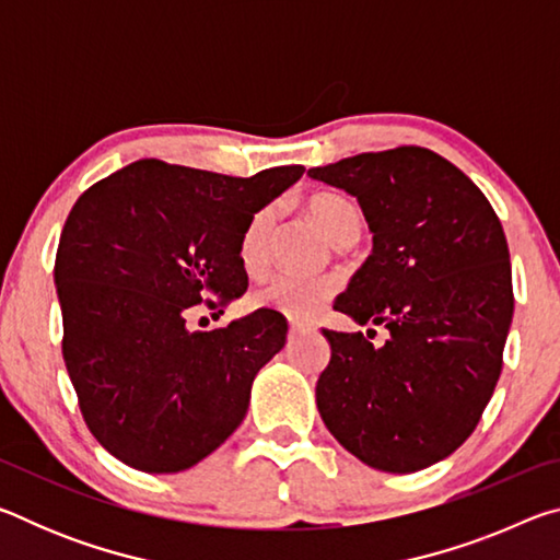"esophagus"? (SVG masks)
<instances>
[{
  "label": "esophagus",
  "instance_id": "obj_1",
  "mask_svg": "<svg viewBox=\"0 0 560 560\" xmlns=\"http://www.w3.org/2000/svg\"><path fill=\"white\" fill-rule=\"evenodd\" d=\"M303 330H306V326L293 324V320H291V326H289V338H296L299 334H303Z\"/></svg>",
  "mask_w": 560,
  "mask_h": 560
}]
</instances>
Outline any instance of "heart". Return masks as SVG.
<instances>
[{
	"label": "heart",
	"mask_w": 560,
	"mask_h": 560,
	"mask_svg": "<svg viewBox=\"0 0 560 560\" xmlns=\"http://www.w3.org/2000/svg\"><path fill=\"white\" fill-rule=\"evenodd\" d=\"M308 214L324 232L330 244H343L355 240L360 232V214L355 205L336 192H318L308 200ZM271 207L254 212L240 236V261L246 273H261L269 261V240L273 232ZM338 289L330 277H293V273H277L261 281L252 291V303L257 308L277 311L293 320L314 318L326 306Z\"/></svg>",
	"instance_id": "b5f03b06"
}]
</instances>
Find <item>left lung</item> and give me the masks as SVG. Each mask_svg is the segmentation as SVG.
<instances>
[{
    "label": "left lung",
    "mask_w": 560,
    "mask_h": 560,
    "mask_svg": "<svg viewBox=\"0 0 560 560\" xmlns=\"http://www.w3.org/2000/svg\"><path fill=\"white\" fill-rule=\"evenodd\" d=\"M308 177L353 195L373 232V254L334 308L390 330L381 348L360 330H324L318 412L368 467H430L474 432L501 375L514 289L499 217L428 148L360 153Z\"/></svg>",
    "instance_id": "obj_1"
}]
</instances>
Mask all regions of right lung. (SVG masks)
<instances>
[{
	"instance_id": "add662e5",
	"label": "right lung",
	"mask_w": 560,
	"mask_h": 560,
	"mask_svg": "<svg viewBox=\"0 0 560 560\" xmlns=\"http://www.w3.org/2000/svg\"><path fill=\"white\" fill-rule=\"evenodd\" d=\"M303 170L232 177L138 160L75 200L54 264L63 363L91 434L122 464L183 471L242 424L287 318L259 308L189 330L185 316L242 296L244 226Z\"/></svg>"
}]
</instances>
